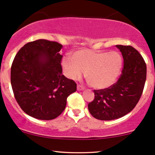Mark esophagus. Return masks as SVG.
Instances as JSON below:
<instances>
[{
    "label": "esophagus",
    "mask_w": 155,
    "mask_h": 155,
    "mask_svg": "<svg viewBox=\"0 0 155 155\" xmlns=\"http://www.w3.org/2000/svg\"><path fill=\"white\" fill-rule=\"evenodd\" d=\"M84 90V87L82 85H79V84L77 85V90L81 91V90Z\"/></svg>",
    "instance_id": "1"
}]
</instances>
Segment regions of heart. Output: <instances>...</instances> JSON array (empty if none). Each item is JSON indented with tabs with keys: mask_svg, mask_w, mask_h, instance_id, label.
Wrapping results in <instances>:
<instances>
[{
	"mask_svg": "<svg viewBox=\"0 0 155 155\" xmlns=\"http://www.w3.org/2000/svg\"><path fill=\"white\" fill-rule=\"evenodd\" d=\"M122 65V55L115 51L81 49L62 61L68 77L77 79L84 72L87 83L95 89H104L113 84L120 75Z\"/></svg>",
	"mask_w": 155,
	"mask_h": 155,
	"instance_id": "b5f03b06",
	"label": "heart"
}]
</instances>
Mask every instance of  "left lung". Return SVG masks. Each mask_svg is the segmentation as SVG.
<instances>
[{
  "label": "left lung",
  "instance_id": "left-lung-1",
  "mask_svg": "<svg viewBox=\"0 0 155 155\" xmlns=\"http://www.w3.org/2000/svg\"><path fill=\"white\" fill-rule=\"evenodd\" d=\"M124 60L120 78L109 87L94 90L95 98L88 104L97 120H112L124 117L136 107L142 95L147 65L140 54L131 46L117 45Z\"/></svg>",
  "mask_w": 155,
  "mask_h": 155
}]
</instances>
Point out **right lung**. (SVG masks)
<instances>
[{
	"label": "right lung",
	"instance_id": "right-lung-1",
	"mask_svg": "<svg viewBox=\"0 0 155 155\" xmlns=\"http://www.w3.org/2000/svg\"><path fill=\"white\" fill-rule=\"evenodd\" d=\"M63 45L38 39L26 44L16 54L11 68L15 99L27 114L51 120L65 108L67 97L76 84L63 75L60 51Z\"/></svg>",
	"mask_w": 155,
	"mask_h": 155
}]
</instances>
